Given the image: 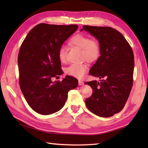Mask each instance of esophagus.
I'll return each mask as SVG.
<instances>
[{"mask_svg":"<svg viewBox=\"0 0 148 148\" xmlns=\"http://www.w3.org/2000/svg\"><path fill=\"white\" fill-rule=\"evenodd\" d=\"M78 84H79V86H84V82H83V81H81V80H79L78 81Z\"/></svg>","mask_w":148,"mask_h":148,"instance_id":"1","label":"esophagus"}]
</instances>
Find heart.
<instances>
[{"label":"heart","mask_w":148,"mask_h":148,"mask_svg":"<svg viewBox=\"0 0 148 148\" xmlns=\"http://www.w3.org/2000/svg\"><path fill=\"white\" fill-rule=\"evenodd\" d=\"M69 45L82 49V57L89 62H94L99 59L101 54L100 44L95 40L91 39L86 34H77L74 35L69 40ZM59 61L62 63L66 62V49L64 46L60 47L58 51ZM89 66L86 63L72 64L65 70L69 76L77 78H82L88 71Z\"/></svg>","instance_id":"obj_1"}]
</instances>
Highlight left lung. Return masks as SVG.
I'll use <instances>...</instances> for the list:
<instances>
[{
    "instance_id": "obj_1",
    "label": "left lung",
    "mask_w": 148,
    "mask_h": 148,
    "mask_svg": "<svg viewBox=\"0 0 148 148\" xmlns=\"http://www.w3.org/2000/svg\"><path fill=\"white\" fill-rule=\"evenodd\" d=\"M84 30L97 38L101 49V56L89 71L100 80L85 83L93 91L86 104L97 116H113L123 108L131 91L133 51L122 34L112 27L84 25L81 31Z\"/></svg>"
}]
</instances>
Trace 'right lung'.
I'll return each mask as SVG.
<instances>
[{
    "label": "right lung",
    "mask_w": 148,
    "mask_h": 148,
    "mask_svg": "<svg viewBox=\"0 0 148 148\" xmlns=\"http://www.w3.org/2000/svg\"><path fill=\"white\" fill-rule=\"evenodd\" d=\"M78 28L77 25H57L40 23L32 29L20 47L18 59L20 88L30 107L40 114L49 115L64 106L68 92L78 81L62 74L58 51Z\"/></svg>",
    "instance_id": "add662e5"
}]
</instances>
